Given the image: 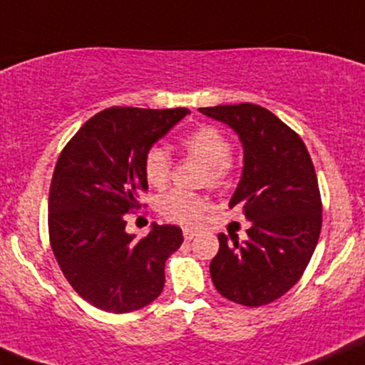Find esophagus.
<instances>
[{
	"label": "esophagus",
	"mask_w": 365,
	"mask_h": 365,
	"mask_svg": "<svg viewBox=\"0 0 365 365\" xmlns=\"http://www.w3.org/2000/svg\"><path fill=\"white\" fill-rule=\"evenodd\" d=\"M194 237H197L196 230H189V227H185V230H183V238H185V240H192Z\"/></svg>",
	"instance_id": "34e87169"
}]
</instances>
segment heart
<instances>
[{
    "label": "heart",
    "mask_w": 365,
    "mask_h": 365,
    "mask_svg": "<svg viewBox=\"0 0 365 365\" xmlns=\"http://www.w3.org/2000/svg\"><path fill=\"white\" fill-rule=\"evenodd\" d=\"M182 146L206 164V178L212 185H222L224 180L230 175V153L231 143L219 128L205 127L197 128L192 134L187 135L182 141ZM145 178L155 189H162L168 183L171 175V160L168 152L162 146H152L145 155ZM162 215L169 220L182 224H194L200 220L201 213L206 208V200L197 194L185 192V190H173L160 200Z\"/></svg>",
    "instance_id": "heart-1"
}]
</instances>
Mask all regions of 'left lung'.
Wrapping results in <instances>:
<instances>
[{"label":"left lung","instance_id":"obj_1","mask_svg":"<svg viewBox=\"0 0 365 365\" xmlns=\"http://www.w3.org/2000/svg\"><path fill=\"white\" fill-rule=\"evenodd\" d=\"M227 125L244 148L240 182L230 208L251 222L247 240L219 235L210 263L217 292L235 304L259 307L297 284L322 231V197L304 141L274 113L256 104L200 108Z\"/></svg>","mask_w":365,"mask_h":365}]
</instances>
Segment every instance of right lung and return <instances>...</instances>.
Listing matches in <instances>:
<instances>
[{
	"label": "right lung",
	"instance_id": "1",
	"mask_svg": "<svg viewBox=\"0 0 365 365\" xmlns=\"http://www.w3.org/2000/svg\"><path fill=\"white\" fill-rule=\"evenodd\" d=\"M190 111L109 108L77 130L61 152L49 190V238L73 289L102 311L123 314L152 304L168 257L183 242L178 226L153 224L138 240L125 213L148 189L145 155Z\"/></svg>",
	"mask_w": 365,
	"mask_h": 365
}]
</instances>
